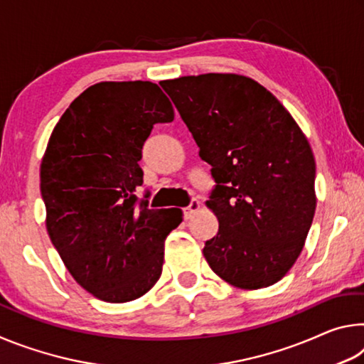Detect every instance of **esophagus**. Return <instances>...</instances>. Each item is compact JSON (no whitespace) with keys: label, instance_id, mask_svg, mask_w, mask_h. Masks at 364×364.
I'll return each mask as SVG.
<instances>
[{"label":"esophagus","instance_id":"obj_1","mask_svg":"<svg viewBox=\"0 0 364 364\" xmlns=\"http://www.w3.org/2000/svg\"><path fill=\"white\" fill-rule=\"evenodd\" d=\"M199 208H200V202H199V200H196V199L191 200V204H189L188 207L183 208V217H184V220H189L197 210H199Z\"/></svg>","mask_w":364,"mask_h":364}]
</instances>
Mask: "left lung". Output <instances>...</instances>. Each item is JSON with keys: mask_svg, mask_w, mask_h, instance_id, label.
Returning <instances> with one entry per match:
<instances>
[{"mask_svg": "<svg viewBox=\"0 0 364 364\" xmlns=\"http://www.w3.org/2000/svg\"><path fill=\"white\" fill-rule=\"evenodd\" d=\"M160 86L217 183L207 205L220 226L205 242L207 263L236 287L274 284L299 258L316 208V165L305 134L252 78L204 73Z\"/></svg>", "mask_w": 364, "mask_h": 364, "instance_id": "8db88e82", "label": "left lung"}]
</instances>
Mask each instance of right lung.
<instances>
[{
    "label": "right lung",
    "instance_id": "right-lung-1",
    "mask_svg": "<svg viewBox=\"0 0 364 364\" xmlns=\"http://www.w3.org/2000/svg\"><path fill=\"white\" fill-rule=\"evenodd\" d=\"M156 83L101 82L85 90L54 127L41 160L40 189L49 239L80 286L123 304L162 274L164 242L181 223L178 208L151 210L143 184L144 141L173 120Z\"/></svg>",
    "mask_w": 364,
    "mask_h": 364
}]
</instances>
